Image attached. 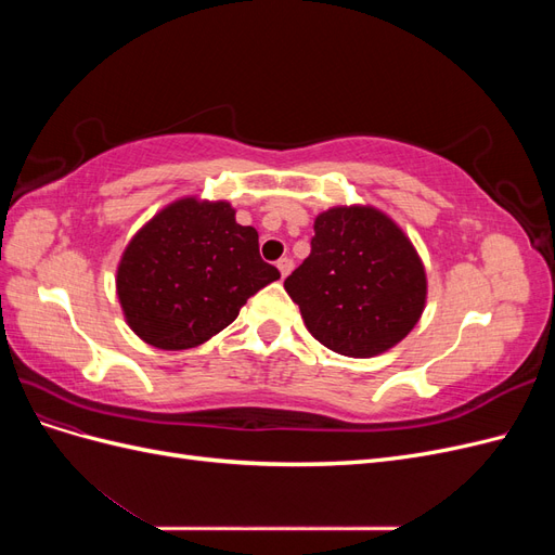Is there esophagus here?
I'll list each match as a JSON object with an SVG mask.
<instances>
[{
  "instance_id": "obj_1",
  "label": "esophagus",
  "mask_w": 555,
  "mask_h": 555,
  "mask_svg": "<svg viewBox=\"0 0 555 555\" xmlns=\"http://www.w3.org/2000/svg\"><path fill=\"white\" fill-rule=\"evenodd\" d=\"M278 268H280V275H282V278H287V275L292 273V268H294V261H292L289 257H282V259L278 261Z\"/></svg>"
}]
</instances>
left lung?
Listing matches in <instances>:
<instances>
[{"mask_svg":"<svg viewBox=\"0 0 555 555\" xmlns=\"http://www.w3.org/2000/svg\"><path fill=\"white\" fill-rule=\"evenodd\" d=\"M284 289L319 343L367 359L414 328L426 304V273L389 217L375 208H331L314 220L310 257Z\"/></svg>","mask_w":555,"mask_h":555,"instance_id":"1","label":"left lung"}]
</instances>
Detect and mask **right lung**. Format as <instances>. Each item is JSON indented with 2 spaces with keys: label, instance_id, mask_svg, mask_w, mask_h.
Listing matches in <instances>:
<instances>
[{
  "label": "right lung",
  "instance_id": "right-lung-1",
  "mask_svg": "<svg viewBox=\"0 0 555 555\" xmlns=\"http://www.w3.org/2000/svg\"><path fill=\"white\" fill-rule=\"evenodd\" d=\"M278 278L259 255L257 229L241 227L229 204L182 198L133 236L117 268V296L147 345L190 349Z\"/></svg>",
  "mask_w": 555,
  "mask_h": 555
}]
</instances>
